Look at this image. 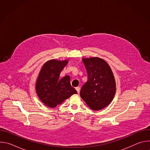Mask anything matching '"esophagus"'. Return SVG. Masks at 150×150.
Instances as JSON below:
<instances>
[{"label": "esophagus", "mask_w": 150, "mask_h": 150, "mask_svg": "<svg viewBox=\"0 0 150 150\" xmlns=\"http://www.w3.org/2000/svg\"><path fill=\"white\" fill-rule=\"evenodd\" d=\"M76 90L77 91V92H78V94H79V92H80V87H76Z\"/></svg>", "instance_id": "esophagus-1"}]
</instances>
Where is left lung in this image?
I'll list each match as a JSON object with an SVG mask.
<instances>
[{
	"label": "left lung",
	"instance_id": "left-lung-1",
	"mask_svg": "<svg viewBox=\"0 0 150 150\" xmlns=\"http://www.w3.org/2000/svg\"><path fill=\"white\" fill-rule=\"evenodd\" d=\"M88 74V81L83 84L80 96L93 110H100L108 106L116 93V81L113 72L104 59L93 57L83 58Z\"/></svg>",
	"mask_w": 150,
	"mask_h": 150
}]
</instances>
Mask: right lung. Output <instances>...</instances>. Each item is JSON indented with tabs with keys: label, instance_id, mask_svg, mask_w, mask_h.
<instances>
[{
	"label": "right lung",
	"instance_id": "1",
	"mask_svg": "<svg viewBox=\"0 0 150 150\" xmlns=\"http://www.w3.org/2000/svg\"><path fill=\"white\" fill-rule=\"evenodd\" d=\"M68 60L52 59L42 65L37 79L35 90L40 100L50 108H54L72 95L77 94L70 83V76L59 79L60 74Z\"/></svg>",
	"mask_w": 150,
	"mask_h": 150
}]
</instances>
